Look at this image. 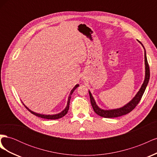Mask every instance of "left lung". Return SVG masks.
<instances>
[{
    "mask_svg": "<svg viewBox=\"0 0 157 157\" xmlns=\"http://www.w3.org/2000/svg\"><path fill=\"white\" fill-rule=\"evenodd\" d=\"M143 46V48L145 50V79L144 83L142 84L140 89L137 93L136 94V96L132 98L131 101H130L128 103H126L125 105H124L122 107L118 108V109H109V110H105V109H103L99 107L97 104L96 101L92 96V93L90 92L89 90V95L90 98V102H91V105L93 107V109L94 112L96 113L97 115L99 116L104 117V118H115L118 117H121L122 115H126V114L129 113L131 112L133 109H134L137 104L140 101L141 99L143 96L144 93L146 89V87L147 84L149 83V80L150 78V71H149V67L148 64V61H147V56H146V52L145 49L144 48V45L142 44L141 42L137 40Z\"/></svg>",
    "mask_w": 157,
    "mask_h": 157,
    "instance_id": "8db88e82",
    "label": "left lung"
}]
</instances>
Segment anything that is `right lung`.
<instances>
[{
  "label": "right lung",
  "instance_id": "1",
  "mask_svg": "<svg viewBox=\"0 0 157 157\" xmlns=\"http://www.w3.org/2000/svg\"><path fill=\"white\" fill-rule=\"evenodd\" d=\"M79 86V84H76L75 86L71 90V91L69 94V96L68 97V100H67V105H66L65 108L63 109V110L58 113V114H54V115H43V114H40V113H35L34 111H31V109H29V108H28L27 106L25 105V104L23 103V105H24V106L26 107V109H27V110L30 111L32 114H33V115H35V116L38 117H40V118H45V119H58V118H60L61 117H64L66 114L67 113L68 111H69V103H70V100H71V95H72V94L73 93V92L75 91V90L77 88V87ZM23 103V102H22Z\"/></svg>",
  "mask_w": 157,
  "mask_h": 157
}]
</instances>
